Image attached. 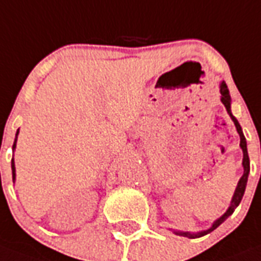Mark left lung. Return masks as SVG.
I'll return each mask as SVG.
<instances>
[{
    "label": "left lung",
    "mask_w": 261,
    "mask_h": 261,
    "mask_svg": "<svg viewBox=\"0 0 261 261\" xmlns=\"http://www.w3.org/2000/svg\"><path fill=\"white\" fill-rule=\"evenodd\" d=\"M220 94H222V97H220V101L223 102V105L226 107V109H227V113L230 115V117H231V120L234 122V124H236V128L237 131H238V134H240V146H241L242 149V153H244V159H242V166H244V175L241 176V179H240V182H238V185H237V189L236 192H234V196H232V200H231V204H230V206H228V210L224 212L222 216L219 219H216L214 222V224L211 226L208 230H204V231H198V232H189V231H174L176 236H184V237H188V238H200V237L205 236V234H208V232L214 231L215 228H218L220 224L223 223L224 220L230 216V215L234 212V210H236L237 206L240 205V202H241L242 197H244V193H245V188H246V182H248V175H249V171H250V166H249V156H248V148H246V139L245 137H244V133H242V128L241 126H240V123H238V120H237L236 117L232 116L231 113V97H230V93H228V89H227V85L224 82L220 83Z\"/></svg>",
    "instance_id": "8db88e82"
}]
</instances>
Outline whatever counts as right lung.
<instances>
[{
  "label": "right lung",
  "mask_w": 261,
  "mask_h": 261,
  "mask_svg": "<svg viewBox=\"0 0 261 261\" xmlns=\"http://www.w3.org/2000/svg\"><path fill=\"white\" fill-rule=\"evenodd\" d=\"M17 134H19V130H17V133H16L15 142H13V150H15V148H16V141H17ZM12 178H13V182H15L16 170H15V162H13V159H12Z\"/></svg>",
  "instance_id": "add662e5"
}]
</instances>
